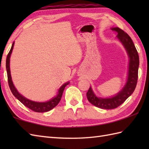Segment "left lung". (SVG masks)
Returning <instances> with one entry per match:
<instances>
[{"instance_id": "left-lung-1", "label": "left lung", "mask_w": 149, "mask_h": 149, "mask_svg": "<svg viewBox=\"0 0 149 149\" xmlns=\"http://www.w3.org/2000/svg\"><path fill=\"white\" fill-rule=\"evenodd\" d=\"M111 29L118 33L116 36L124 46L129 57V65L128 79L125 86L115 97L107 99L98 98L93 93L91 88L87 91L86 97L88 101L95 106L105 109L116 108L124 102L134 91L138 77L139 56L131 37L118 27H113Z\"/></svg>"}]
</instances>
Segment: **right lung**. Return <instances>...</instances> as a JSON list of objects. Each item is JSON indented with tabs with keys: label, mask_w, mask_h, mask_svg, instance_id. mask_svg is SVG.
<instances>
[{
	"label": "right lung",
	"mask_w": 149,
	"mask_h": 149,
	"mask_svg": "<svg viewBox=\"0 0 149 149\" xmlns=\"http://www.w3.org/2000/svg\"><path fill=\"white\" fill-rule=\"evenodd\" d=\"M13 45H14V43L12 44L11 48L10 50H9V52L7 56V58H6V70H7V74H8V84L12 93L13 94V95L17 98L18 100H20L25 106H26L27 107H28V108L33 110V111L38 112V113H43V112H47V111H49L50 110H51L52 109L54 108V107L58 105L59 102H60V100H61V99L62 97L63 91H64V89L66 85L68 84L69 82L68 83H66L63 85H62L61 87L59 88V90L58 91V93L57 95V96L54 98H53L52 99L50 100L49 101H48V102H34V101H31L29 99H26V98H25L24 97L22 96L21 94H20L18 92V91L14 86L13 84V82L11 80V74H10V68H9V58H10L11 54L12 52L13 49Z\"/></svg>",
	"instance_id": "obj_1"
}]
</instances>
